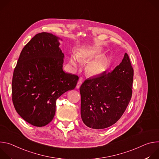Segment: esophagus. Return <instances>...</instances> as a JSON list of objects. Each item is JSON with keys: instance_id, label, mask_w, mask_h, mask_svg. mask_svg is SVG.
<instances>
[{"instance_id": "1", "label": "esophagus", "mask_w": 159, "mask_h": 159, "mask_svg": "<svg viewBox=\"0 0 159 159\" xmlns=\"http://www.w3.org/2000/svg\"><path fill=\"white\" fill-rule=\"evenodd\" d=\"M82 79H80V80L77 82V86H76V87H77V89H79V88H80V85H82Z\"/></svg>"}]
</instances>
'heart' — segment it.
Returning a JSON list of instances; mask_svg holds the SVG:
<instances>
[{
    "label": "heart",
    "instance_id": "heart-1",
    "mask_svg": "<svg viewBox=\"0 0 159 159\" xmlns=\"http://www.w3.org/2000/svg\"><path fill=\"white\" fill-rule=\"evenodd\" d=\"M101 51L98 48H86L80 50L78 55L72 54L69 57V63L74 68L77 67L80 61L93 59L99 55ZM107 66V61L103 58H98L90 61L87 65L86 70L91 75H99L102 74Z\"/></svg>",
    "mask_w": 159,
    "mask_h": 159
}]
</instances>
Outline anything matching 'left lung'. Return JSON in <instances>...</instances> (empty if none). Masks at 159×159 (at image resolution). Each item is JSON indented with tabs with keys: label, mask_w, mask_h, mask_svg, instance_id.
Returning <instances> with one entry per match:
<instances>
[{
	"label": "left lung",
	"mask_w": 159,
	"mask_h": 159,
	"mask_svg": "<svg viewBox=\"0 0 159 159\" xmlns=\"http://www.w3.org/2000/svg\"><path fill=\"white\" fill-rule=\"evenodd\" d=\"M133 80V69L126 53L111 72L85 80L80 87L84 123L98 129L116 123L131 100Z\"/></svg>",
	"instance_id": "8db88e82"
}]
</instances>
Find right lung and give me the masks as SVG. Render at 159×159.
<instances>
[{
	"mask_svg": "<svg viewBox=\"0 0 159 159\" xmlns=\"http://www.w3.org/2000/svg\"><path fill=\"white\" fill-rule=\"evenodd\" d=\"M58 39L46 32L36 34L21 51L14 70V106L22 119L35 126L52 121L57 99L75 89L79 80L63 70L64 55Z\"/></svg>",
	"mask_w": 159,
	"mask_h": 159,
	"instance_id": "add662e5",
	"label": "right lung"
}]
</instances>
